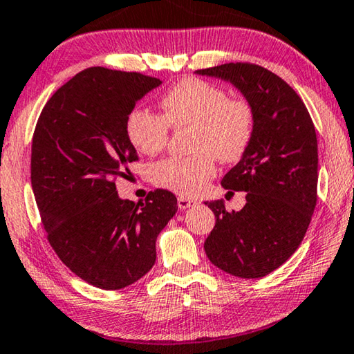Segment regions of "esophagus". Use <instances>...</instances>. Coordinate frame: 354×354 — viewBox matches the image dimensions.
Instances as JSON below:
<instances>
[{"label": "esophagus", "mask_w": 354, "mask_h": 354, "mask_svg": "<svg viewBox=\"0 0 354 354\" xmlns=\"http://www.w3.org/2000/svg\"><path fill=\"white\" fill-rule=\"evenodd\" d=\"M177 205H178V208H180V210H189V208L198 205V202L193 201V199H188V198H178Z\"/></svg>", "instance_id": "esophagus-1"}]
</instances>
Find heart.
Masks as SVG:
<instances>
[{"label":"heart","mask_w":354,"mask_h":354,"mask_svg":"<svg viewBox=\"0 0 354 354\" xmlns=\"http://www.w3.org/2000/svg\"><path fill=\"white\" fill-rule=\"evenodd\" d=\"M161 115L133 109L125 133L139 153L155 155L165 149L174 130L191 129V156H172L153 166L156 185L183 198H194L216 174V158L235 163L243 158L256 133V113L246 98L229 97L218 84L183 78L161 97Z\"/></svg>","instance_id":"heart-1"}]
</instances>
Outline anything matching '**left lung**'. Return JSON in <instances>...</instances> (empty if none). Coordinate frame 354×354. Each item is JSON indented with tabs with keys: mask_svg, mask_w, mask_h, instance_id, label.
Masks as SVG:
<instances>
[{
	"mask_svg": "<svg viewBox=\"0 0 354 354\" xmlns=\"http://www.w3.org/2000/svg\"><path fill=\"white\" fill-rule=\"evenodd\" d=\"M196 73L235 86L256 113L251 146L221 182L227 194L245 191L246 204L227 212L223 199L205 202L216 224L204 249L219 270L259 279L290 259L309 227L318 182L315 127L297 92L256 64L229 62Z\"/></svg>",
	"mask_w": 354,
	"mask_h": 354,
	"instance_id": "8db88e82",
	"label": "left lung"
}]
</instances>
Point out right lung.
I'll use <instances>...</instances> for the list:
<instances>
[{
    "label": "right lung",
    "mask_w": 354,
    "mask_h": 354,
    "mask_svg": "<svg viewBox=\"0 0 354 354\" xmlns=\"http://www.w3.org/2000/svg\"><path fill=\"white\" fill-rule=\"evenodd\" d=\"M161 80L91 67L46 102L32 136L31 185L57 257L103 290H119L147 274L156 236L177 212L171 191L146 202L120 199L115 178L138 160L125 133L136 102Z\"/></svg>",
    "instance_id": "1"
}]
</instances>
